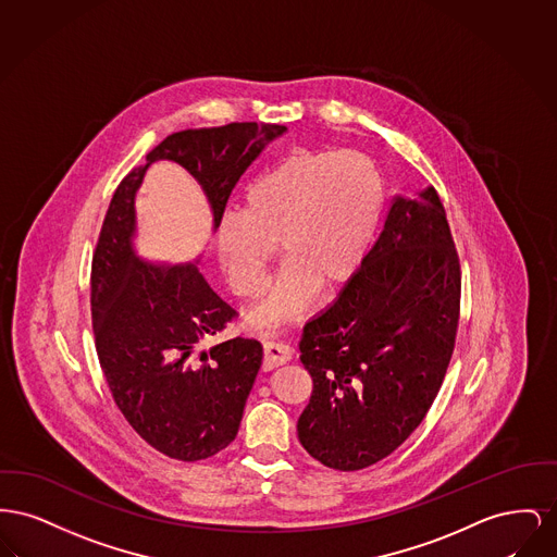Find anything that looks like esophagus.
<instances>
[{
  "label": "esophagus",
  "instance_id": "1",
  "mask_svg": "<svg viewBox=\"0 0 557 557\" xmlns=\"http://www.w3.org/2000/svg\"><path fill=\"white\" fill-rule=\"evenodd\" d=\"M292 356L293 350L287 344H281V342H265L262 369H264V371H272V369H276V367L289 362Z\"/></svg>",
  "mask_w": 557,
  "mask_h": 557
}]
</instances>
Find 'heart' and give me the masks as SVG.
<instances>
[{"label":"heart","instance_id":"obj_1","mask_svg":"<svg viewBox=\"0 0 557 557\" xmlns=\"http://www.w3.org/2000/svg\"><path fill=\"white\" fill-rule=\"evenodd\" d=\"M383 188L358 150H299L256 177L238 218L215 231V251L240 297L262 289L278 245L285 268L253 312L270 324L297 314L314 285L333 287L362 262L380 222Z\"/></svg>","mask_w":557,"mask_h":557}]
</instances>
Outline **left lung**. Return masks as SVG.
<instances>
[{"mask_svg":"<svg viewBox=\"0 0 557 557\" xmlns=\"http://www.w3.org/2000/svg\"><path fill=\"white\" fill-rule=\"evenodd\" d=\"M459 310L461 264L436 188L396 197L348 285L301 333L312 394L297 436L310 457L356 471L409 438L438 396Z\"/></svg>","mask_w":557,"mask_h":557,"instance_id":"left-lung-1","label":"left lung"}]
</instances>
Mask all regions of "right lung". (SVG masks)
<instances>
[{
    "label": "right lung",
    "instance_id": "1",
    "mask_svg": "<svg viewBox=\"0 0 557 557\" xmlns=\"http://www.w3.org/2000/svg\"><path fill=\"white\" fill-rule=\"evenodd\" d=\"M285 125L228 123L168 136L111 199L89 276L94 344L117 409L140 438L177 461L213 457L236 438L262 364L258 339L235 337L209 350L201 339L236 317L197 264H150L136 256V190L157 159L197 177L222 222L238 177Z\"/></svg>",
    "mask_w": 557,
    "mask_h": 557
}]
</instances>
